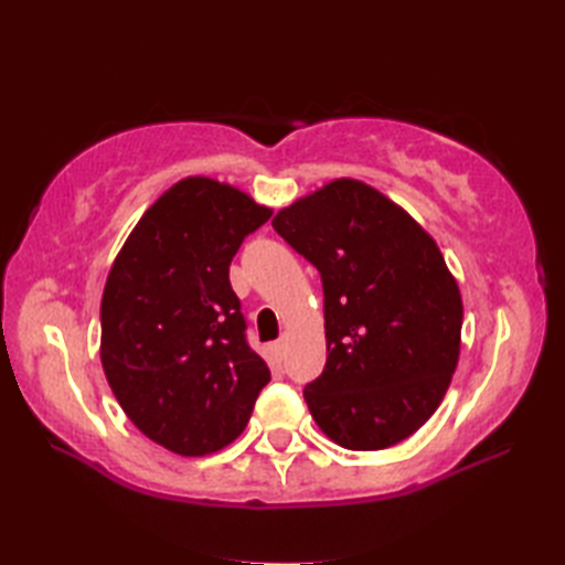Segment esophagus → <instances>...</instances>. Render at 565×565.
<instances>
[{
  "mask_svg": "<svg viewBox=\"0 0 565 565\" xmlns=\"http://www.w3.org/2000/svg\"><path fill=\"white\" fill-rule=\"evenodd\" d=\"M274 352H276V356H279V359L286 356V338H281L279 342L274 344Z\"/></svg>",
  "mask_w": 565,
  "mask_h": 565,
  "instance_id": "34e87169",
  "label": "esophagus"
}]
</instances>
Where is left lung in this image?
Segmentation results:
<instances>
[{"mask_svg":"<svg viewBox=\"0 0 565 565\" xmlns=\"http://www.w3.org/2000/svg\"><path fill=\"white\" fill-rule=\"evenodd\" d=\"M274 231L316 264L328 362L303 398L344 449L407 439L437 411L459 364L463 303L423 225L359 179H332L274 215Z\"/></svg>","mask_w":565,"mask_h":565,"instance_id":"8db88e82","label":"left lung"}]
</instances>
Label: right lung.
Segmentation results:
<instances>
[{
  "instance_id": "add662e5",
  "label": "right lung",
  "mask_w": 565,
  "mask_h": 565,
  "mask_svg": "<svg viewBox=\"0 0 565 565\" xmlns=\"http://www.w3.org/2000/svg\"><path fill=\"white\" fill-rule=\"evenodd\" d=\"M269 215L243 189L184 177L140 215L106 276V381L130 423L179 456L235 441L269 383L227 276L245 235Z\"/></svg>"
}]
</instances>
